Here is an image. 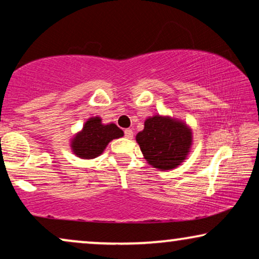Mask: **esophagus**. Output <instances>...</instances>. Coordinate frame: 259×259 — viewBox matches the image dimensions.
Returning <instances> with one entry per match:
<instances>
[{
	"label": "esophagus",
	"mask_w": 259,
	"mask_h": 259,
	"mask_svg": "<svg viewBox=\"0 0 259 259\" xmlns=\"http://www.w3.org/2000/svg\"><path fill=\"white\" fill-rule=\"evenodd\" d=\"M125 137L127 138V139H132V138H133V131L131 128L125 130Z\"/></svg>",
	"instance_id": "esophagus-1"
}]
</instances>
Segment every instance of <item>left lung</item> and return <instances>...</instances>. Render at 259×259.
<instances>
[{
    "label": "left lung",
    "mask_w": 259,
    "mask_h": 259,
    "mask_svg": "<svg viewBox=\"0 0 259 259\" xmlns=\"http://www.w3.org/2000/svg\"><path fill=\"white\" fill-rule=\"evenodd\" d=\"M136 140L148 164L165 171L185 160L192 145V131L184 121L158 114L145 120Z\"/></svg>",
    "instance_id": "obj_1"
}]
</instances>
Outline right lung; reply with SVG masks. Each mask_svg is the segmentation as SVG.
<instances>
[{"mask_svg": "<svg viewBox=\"0 0 259 259\" xmlns=\"http://www.w3.org/2000/svg\"><path fill=\"white\" fill-rule=\"evenodd\" d=\"M123 136L115 123L104 125L101 118L93 116L84 122L82 130L76 133L70 143L73 153L81 159H94L105 151L109 141Z\"/></svg>", "mask_w": 259, "mask_h": 259, "instance_id": "right-lung-1", "label": "right lung"}]
</instances>
